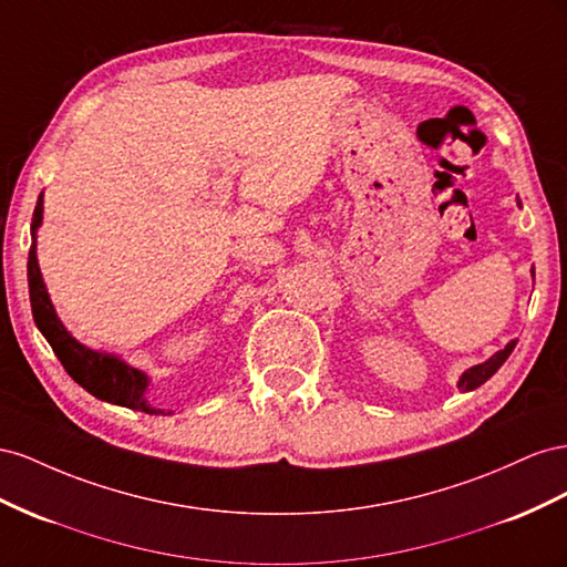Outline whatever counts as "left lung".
<instances>
[{
  "mask_svg": "<svg viewBox=\"0 0 567 567\" xmlns=\"http://www.w3.org/2000/svg\"><path fill=\"white\" fill-rule=\"evenodd\" d=\"M517 206H520V202H517ZM532 275H535V268H532ZM515 344H517V339H511V342L501 351H496L492 359H487L484 363H477L473 368H467L465 373L458 378V390L473 392V390H477L480 384L487 382L496 373V370L506 363V359L511 355V351L515 349Z\"/></svg>",
  "mask_w": 567,
  "mask_h": 567,
  "instance_id": "8db88e82",
  "label": "left lung"
}]
</instances>
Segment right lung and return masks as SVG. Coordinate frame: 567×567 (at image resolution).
Wrapping results in <instances>:
<instances>
[{
    "instance_id": "1",
    "label": "right lung",
    "mask_w": 567,
    "mask_h": 567,
    "mask_svg": "<svg viewBox=\"0 0 567 567\" xmlns=\"http://www.w3.org/2000/svg\"><path fill=\"white\" fill-rule=\"evenodd\" d=\"M44 194L38 197L35 212H32L30 237L32 245L28 251V287H30V306L38 330L44 334L47 342L54 349L56 359L66 368V373L87 390L92 396L102 399L113 406L144 411L150 415L164 413V409H154L147 401V390L152 378L144 370L127 363L116 353H106L102 349H90L66 330L61 318L56 316L54 303L47 292L38 264V230L42 225ZM171 413V411H168Z\"/></svg>"
}]
</instances>
